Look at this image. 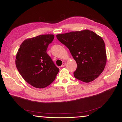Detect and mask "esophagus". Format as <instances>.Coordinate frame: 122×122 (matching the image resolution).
I'll return each instance as SVG.
<instances>
[{
	"label": "esophagus",
	"instance_id": "esophagus-1",
	"mask_svg": "<svg viewBox=\"0 0 122 122\" xmlns=\"http://www.w3.org/2000/svg\"><path fill=\"white\" fill-rule=\"evenodd\" d=\"M66 63L65 62H64V63L62 64V66H61V67H65V66H66Z\"/></svg>",
	"mask_w": 122,
	"mask_h": 122
}]
</instances>
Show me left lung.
<instances>
[{"label":"left lung","instance_id":"left-lung-1","mask_svg":"<svg viewBox=\"0 0 122 122\" xmlns=\"http://www.w3.org/2000/svg\"><path fill=\"white\" fill-rule=\"evenodd\" d=\"M58 40L69 49L77 63L74 77L88 82L97 78L107 62L105 44L103 39L94 32L86 30L59 34Z\"/></svg>","mask_w":122,"mask_h":122}]
</instances>
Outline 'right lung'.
Segmentation results:
<instances>
[{
    "label": "right lung",
    "mask_w": 122,
    "mask_h": 122,
    "mask_svg": "<svg viewBox=\"0 0 122 122\" xmlns=\"http://www.w3.org/2000/svg\"><path fill=\"white\" fill-rule=\"evenodd\" d=\"M53 34L40 35L24 40L16 55L15 65L24 79L37 88H44L54 81L59 71L47 49Z\"/></svg>",
    "instance_id": "1"
}]
</instances>
